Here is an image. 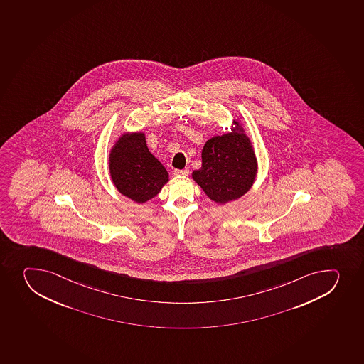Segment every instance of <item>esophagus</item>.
Masks as SVG:
<instances>
[{"mask_svg": "<svg viewBox=\"0 0 364 364\" xmlns=\"http://www.w3.org/2000/svg\"><path fill=\"white\" fill-rule=\"evenodd\" d=\"M176 176H186L188 174V169H174Z\"/></svg>", "mask_w": 364, "mask_h": 364, "instance_id": "esophagus-1", "label": "esophagus"}]
</instances>
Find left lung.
<instances>
[{
	"label": "left lung",
	"instance_id": "obj_1",
	"mask_svg": "<svg viewBox=\"0 0 364 364\" xmlns=\"http://www.w3.org/2000/svg\"><path fill=\"white\" fill-rule=\"evenodd\" d=\"M232 122L229 133L206 141L202 167L192 172V179L205 195L222 205L245 196L255 183L259 169L254 144L243 123L236 119Z\"/></svg>",
	"mask_w": 364,
	"mask_h": 364
}]
</instances>
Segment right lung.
<instances>
[{"label": "right lung", "instance_id": "obj_1", "mask_svg": "<svg viewBox=\"0 0 364 364\" xmlns=\"http://www.w3.org/2000/svg\"><path fill=\"white\" fill-rule=\"evenodd\" d=\"M109 173L117 191L137 204L158 196L168 183V172L146 144L144 132H124L110 148Z\"/></svg>", "mask_w": 364, "mask_h": 364}]
</instances>
